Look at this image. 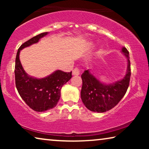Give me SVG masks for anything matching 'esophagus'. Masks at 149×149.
Here are the masks:
<instances>
[{"instance_id": "obj_1", "label": "esophagus", "mask_w": 149, "mask_h": 149, "mask_svg": "<svg viewBox=\"0 0 149 149\" xmlns=\"http://www.w3.org/2000/svg\"><path fill=\"white\" fill-rule=\"evenodd\" d=\"M80 74V70H79V68H74V70H72V75L73 76H78V75Z\"/></svg>"}]
</instances>
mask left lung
Segmentation results:
<instances>
[{
	"instance_id": "obj_1",
	"label": "left lung",
	"mask_w": 149,
	"mask_h": 149,
	"mask_svg": "<svg viewBox=\"0 0 149 149\" xmlns=\"http://www.w3.org/2000/svg\"><path fill=\"white\" fill-rule=\"evenodd\" d=\"M121 53L127 58L126 74L123 79L107 84L101 82L90 70H85L81 75L83 85L81 97L83 103L89 111L104 113L115 107L123 98L129 87L131 69L129 52L123 47Z\"/></svg>"
}]
</instances>
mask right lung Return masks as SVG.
<instances>
[{
  "label": "right lung",
  "instance_id": "right-lung-1",
  "mask_svg": "<svg viewBox=\"0 0 149 149\" xmlns=\"http://www.w3.org/2000/svg\"><path fill=\"white\" fill-rule=\"evenodd\" d=\"M48 34L43 32L22 44L18 49L15 58L16 88L26 104L36 112H44L56 107L60 98L62 86L72 78V72L57 70L44 78L38 79L28 75L22 67L19 60L20 51L37 43Z\"/></svg>",
  "mask_w": 149,
  "mask_h": 149
}]
</instances>
